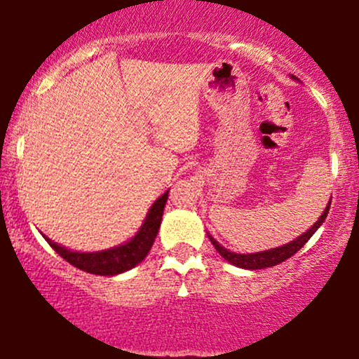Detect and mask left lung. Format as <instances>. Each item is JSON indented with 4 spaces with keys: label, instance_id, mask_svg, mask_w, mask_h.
<instances>
[{
    "label": "left lung",
    "instance_id": "obj_1",
    "mask_svg": "<svg viewBox=\"0 0 359 359\" xmlns=\"http://www.w3.org/2000/svg\"><path fill=\"white\" fill-rule=\"evenodd\" d=\"M330 203H332V199L329 201V205H327V208L323 210L322 217L318 218V222H316L311 229L306 230L303 236H299L296 241H290V243L284 244V246H280V248L269 249V251L251 252V255H237V252H232V251H229V249H225L224 246H220V244H218L211 236H208V237H210L211 244L215 246V249L220 252V256H224V258L227 259L229 263H232V265L239 266V269H246V270L269 269V266H275V265H278V263L285 262V259L296 255V252L308 243L309 237H311L313 233L318 230L320 225L325 222L327 215H329V210H330Z\"/></svg>",
    "mask_w": 359,
    "mask_h": 359
}]
</instances>
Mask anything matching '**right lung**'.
<instances>
[{
    "label": "right lung",
    "instance_id": "1",
    "mask_svg": "<svg viewBox=\"0 0 359 359\" xmlns=\"http://www.w3.org/2000/svg\"><path fill=\"white\" fill-rule=\"evenodd\" d=\"M167 199L168 191L153 203L148 215H146L144 224H142V227L139 229V232L132 237L129 243L120 244V246H115L111 249H104V251L96 252H77L53 243L48 237H44V239L48 241V244H50L65 262H69L70 265L75 266V269L94 275H108V277H110V275L123 273V271L139 265L149 252L154 239H156L158 230H160L161 217H163Z\"/></svg>",
    "mask_w": 359,
    "mask_h": 359
}]
</instances>
